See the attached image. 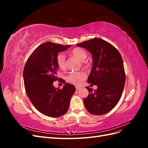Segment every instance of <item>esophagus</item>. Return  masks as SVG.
Instances as JSON below:
<instances>
[{
  "mask_svg": "<svg viewBox=\"0 0 148 148\" xmlns=\"http://www.w3.org/2000/svg\"><path fill=\"white\" fill-rule=\"evenodd\" d=\"M79 89H80V88H79V87H78V86H76V89H77V90H79Z\"/></svg>",
  "mask_w": 148,
  "mask_h": 148,
  "instance_id": "obj_1",
  "label": "esophagus"
}]
</instances>
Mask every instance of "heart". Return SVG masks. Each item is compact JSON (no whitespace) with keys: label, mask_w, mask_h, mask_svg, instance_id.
Segmentation results:
<instances>
[{"label":"heart","mask_w":148,"mask_h":148,"mask_svg":"<svg viewBox=\"0 0 148 148\" xmlns=\"http://www.w3.org/2000/svg\"><path fill=\"white\" fill-rule=\"evenodd\" d=\"M71 54L81 62H83L87 57V52L84 49L79 47L73 49L71 52ZM56 63L60 69L64 70L66 69V59L64 54L62 53H58L56 57ZM86 77V74L84 71H76L70 73L67 75L66 81L69 83L79 86Z\"/></svg>","instance_id":"heart-1"}]
</instances>
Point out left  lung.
<instances>
[{"label":"left lung","mask_w":148,"mask_h":148,"mask_svg":"<svg viewBox=\"0 0 148 148\" xmlns=\"http://www.w3.org/2000/svg\"><path fill=\"white\" fill-rule=\"evenodd\" d=\"M77 46L92 53V66L88 82L97 86L94 91L86 87L89 95L84 99V105L91 114L108 113L117 104L123 91L125 72L122 56L114 46L100 38H94Z\"/></svg>","instance_id":"1"}]
</instances>
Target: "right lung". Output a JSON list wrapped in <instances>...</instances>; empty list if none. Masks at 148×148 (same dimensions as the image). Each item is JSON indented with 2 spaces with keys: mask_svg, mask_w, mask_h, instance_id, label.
<instances>
[{
  "mask_svg": "<svg viewBox=\"0 0 148 148\" xmlns=\"http://www.w3.org/2000/svg\"><path fill=\"white\" fill-rule=\"evenodd\" d=\"M70 46L44 42L32 52L24 67L26 94L35 108L48 117H58L65 114L76 91L73 85L69 83H65L62 89L56 88L53 85L60 79L57 77L59 67L56 57L59 52L64 51Z\"/></svg>",
  "mask_w": 148,
  "mask_h": 148,
  "instance_id": "obj_1",
  "label": "right lung"
}]
</instances>
